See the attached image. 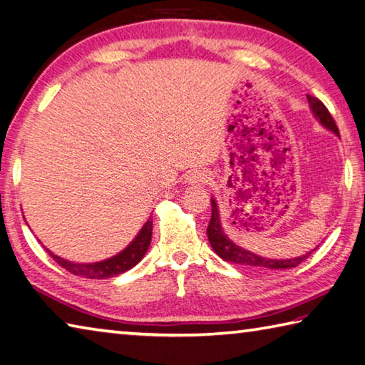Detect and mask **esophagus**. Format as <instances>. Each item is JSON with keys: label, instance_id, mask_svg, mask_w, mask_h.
<instances>
[{"label": "esophagus", "instance_id": "obj_1", "mask_svg": "<svg viewBox=\"0 0 365 365\" xmlns=\"http://www.w3.org/2000/svg\"><path fill=\"white\" fill-rule=\"evenodd\" d=\"M211 180V175L208 173L206 170H195V171H190L185 178V181L192 185H203V184H208Z\"/></svg>", "mask_w": 365, "mask_h": 365}]
</instances>
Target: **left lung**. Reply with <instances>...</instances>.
I'll return each instance as SVG.
<instances>
[{"instance_id": "left-lung-1", "label": "left lung", "mask_w": 365, "mask_h": 365, "mask_svg": "<svg viewBox=\"0 0 365 365\" xmlns=\"http://www.w3.org/2000/svg\"><path fill=\"white\" fill-rule=\"evenodd\" d=\"M307 100H308V105H310V111L313 113L314 119L318 120L326 130H329V132L340 136L339 128H336L335 120L332 119L331 113L327 111V108L322 105L318 98L312 97V95H307ZM206 233H208L211 247L215 250V252L219 257L224 259L225 262L243 265L247 268H252V270H286V268H294L300 262H304V260L316 250L314 247V250H312L310 252H305L299 257H291V259H268L245 250V247L233 243L229 238V235L224 232V227L221 224V215H219V208H217V202L212 197H211V221L208 224V229H206Z\"/></svg>"}]
</instances>
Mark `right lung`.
Instances as JSON below:
<instances>
[{
    "label": "right lung",
    "mask_w": 365,
    "mask_h": 365,
    "mask_svg": "<svg viewBox=\"0 0 365 365\" xmlns=\"http://www.w3.org/2000/svg\"><path fill=\"white\" fill-rule=\"evenodd\" d=\"M150 240H153V219H148V222L141 227L138 235L133 238V242L130 243L127 247L115 254V256L100 260V262H92V264H78V262H70L60 256H55L53 252L47 250V252L55 259V262H58L61 267L66 268L68 272L73 274H78V277L91 278V279H106L115 277V274H120L123 272L133 268L140 260L144 257V254L148 252Z\"/></svg>",
    "instance_id": "add662e5"
}]
</instances>
